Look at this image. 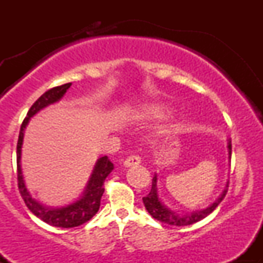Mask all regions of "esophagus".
Returning a JSON list of instances; mask_svg holds the SVG:
<instances>
[{"label": "esophagus", "instance_id": "34e87169", "mask_svg": "<svg viewBox=\"0 0 263 263\" xmlns=\"http://www.w3.org/2000/svg\"><path fill=\"white\" fill-rule=\"evenodd\" d=\"M141 163V158L138 156H129L127 158L125 159V162H123V165L125 167H132V165H138Z\"/></svg>", "mask_w": 263, "mask_h": 263}]
</instances>
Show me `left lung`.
Wrapping results in <instances>:
<instances>
[{
	"instance_id": "8db88e82",
	"label": "left lung",
	"mask_w": 263,
	"mask_h": 263,
	"mask_svg": "<svg viewBox=\"0 0 263 263\" xmlns=\"http://www.w3.org/2000/svg\"><path fill=\"white\" fill-rule=\"evenodd\" d=\"M228 149H229V158L231 157V138H229L228 141ZM229 188V182L226 184V188L222 194L214 201L210 206H208L206 209L203 210H197L193 211L192 214H178L176 211L168 209L164 204H162L161 199L158 197V188H157V174H155L152 179V188H151V192L148 195H146L142 200H143L144 206L151 215L153 216L158 221L164 222V224L173 225V226H185V225H192L194 222L200 221L204 218H206L210 213H213L214 210L216 209V206L221 203L222 199L225 198L226 193H228Z\"/></svg>"
}]
</instances>
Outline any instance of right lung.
<instances>
[{
  "mask_svg": "<svg viewBox=\"0 0 263 263\" xmlns=\"http://www.w3.org/2000/svg\"><path fill=\"white\" fill-rule=\"evenodd\" d=\"M71 83L64 84V85L55 86L53 89H49L45 91L41 98L38 99L34 104L32 105L29 111L27 112L26 119L23 120L22 126L20 129V136H18L17 142V180H18V189H20L21 197L23 198L25 203L29 210L34 214L37 218L43 220L47 224L57 226V228H75V226L83 225L84 222L89 221L90 219L98 213L100 208V200L102 194H104V183L108 174L114 170V164L108 159L107 156L101 157L96 162L95 168H93L91 178L87 183L85 192L83 197L75 203L66 205L63 208H49L41 204L39 201L32 198L29 192L26 188L25 180L22 176V168H21V152H22V142L23 136H25V128L28 125L29 119L38 112L39 110L44 108L48 105L54 104L59 101L63 98V95L69 89Z\"/></svg>",
  "mask_w": 263,
  "mask_h": 263,
  "instance_id": "obj_1",
  "label": "right lung"
}]
</instances>
